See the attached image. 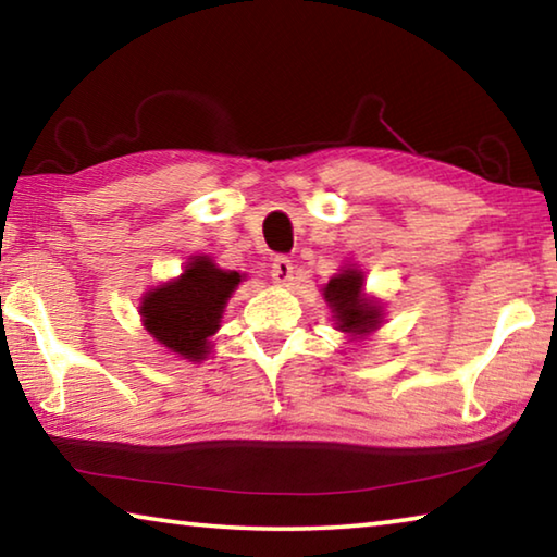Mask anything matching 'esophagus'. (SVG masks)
<instances>
[{
  "instance_id": "1",
  "label": "esophagus",
  "mask_w": 557,
  "mask_h": 557,
  "mask_svg": "<svg viewBox=\"0 0 557 557\" xmlns=\"http://www.w3.org/2000/svg\"><path fill=\"white\" fill-rule=\"evenodd\" d=\"M292 272H295V268H292V260L275 258V262H272V280H275V285L287 287L292 282Z\"/></svg>"
}]
</instances>
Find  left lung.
<instances>
[{
	"label": "left lung",
	"mask_w": 557,
	"mask_h": 557,
	"mask_svg": "<svg viewBox=\"0 0 557 557\" xmlns=\"http://www.w3.org/2000/svg\"><path fill=\"white\" fill-rule=\"evenodd\" d=\"M363 280V272L356 265H344L322 287V295L334 314V329L346 334L348 342L369 338L385 322L383 301L366 295Z\"/></svg>",
	"instance_id": "1"
}]
</instances>
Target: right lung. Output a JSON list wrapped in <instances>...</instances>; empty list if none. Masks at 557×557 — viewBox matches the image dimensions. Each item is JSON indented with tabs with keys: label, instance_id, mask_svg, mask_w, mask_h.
<instances>
[{
	"label": "right lung",
	"instance_id": "1",
	"mask_svg": "<svg viewBox=\"0 0 557 557\" xmlns=\"http://www.w3.org/2000/svg\"><path fill=\"white\" fill-rule=\"evenodd\" d=\"M243 280V272L223 270L209 256H191L182 275L147 289L139 299L143 326L164 351L201 363L211 354L225 305Z\"/></svg>",
	"mask_w": 557,
	"mask_h": 557
}]
</instances>
